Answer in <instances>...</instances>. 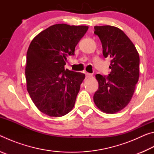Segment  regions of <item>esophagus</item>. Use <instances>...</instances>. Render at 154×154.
Returning a JSON list of instances; mask_svg holds the SVG:
<instances>
[{
	"mask_svg": "<svg viewBox=\"0 0 154 154\" xmlns=\"http://www.w3.org/2000/svg\"><path fill=\"white\" fill-rule=\"evenodd\" d=\"M92 76V75L91 73H88V72H86V73H85V77L86 78H90Z\"/></svg>",
	"mask_w": 154,
	"mask_h": 154,
	"instance_id": "esophagus-1",
	"label": "esophagus"
}]
</instances>
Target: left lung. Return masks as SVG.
Here are the masks:
<instances>
[{
	"mask_svg": "<svg viewBox=\"0 0 154 154\" xmlns=\"http://www.w3.org/2000/svg\"><path fill=\"white\" fill-rule=\"evenodd\" d=\"M102 43L105 58H111L107 77L96 75L98 89L94 95L96 106L106 113L123 109L131 100L139 78V55L130 38L112 26H94Z\"/></svg>",
	"mask_w": 154,
	"mask_h": 154,
	"instance_id": "left-lung-1",
	"label": "left lung"
}]
</instances>
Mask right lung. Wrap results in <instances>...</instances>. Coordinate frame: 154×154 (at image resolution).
<instances>
[{
  "instance_id": "add662e5",
  "label": "right lung",
  "mask_w": 154,
  "mask_h": 154,
  "mask_svg": "<svg viewBox=\"0 0 154 154\" xmlns=\"http://www.w3.org/2000/svg\"><path fill=\"white\" fill-rule=\"evenodd\" d=\"M88 29L86 26L55 24L31 41L25 69L27 90L47 116L61 117L73 108L85 74L65 69L64 65Z\"/></svg>"
}]
</instances>
